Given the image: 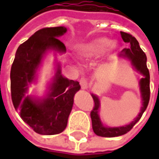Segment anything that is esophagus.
Here are the masks:
<instances>
[{"label": "esophagus", "mask_w": 159, "mask_h": 159, "mask_svg": "<svg viewBox=\"0 0 159 159\" xmlns=\"http://www.w3.org/2000/svg\"><path fill=\"white\" fill-rule=\"evenodd\" d=\"M80 85H81V88L83 89H87L89 86V81L87 78H81L80 79Z\"/></svg>", "instance_id": "obj_1"}]
</instances>
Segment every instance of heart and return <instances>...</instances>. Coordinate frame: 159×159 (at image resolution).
Listing matches in <instances>:
<instances>
[{
  "label": "heart",
  "instance_id": "1",
  "mask_svg": "<svg viewBox=\"0 0 159 159\" xmlns=\"http://www.w3.org/2000/svg\"><path fill=\"white\" fill-rule=\"evenodd\" d=\"M114 47L115 45H113V42L111 40L105 37H100L92 40L82 46L79 48V54L87 58L98 57Z\"/></svg>",
  "mask_w": 159,
  "mask_h": 159
}]
</instances>
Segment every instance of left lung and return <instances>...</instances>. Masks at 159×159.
Listing matches in <instances>:
<instances>
[{"mask_svg":"<svg viewBox=\"0 0 159 159\" xmlns=\"http://www.w3.org/2000/svg\"><path fill=\"white\" fill-rule=\"evenodd\" d=\"M121 36L123 42L129 44V48L123 49L118 54L119 58L129 59L136 71L141 74L143 77L140 80V97H141V107L139 114L133 121L126 125L118 127L105 126L100 117V101L99 97L94 93H91L94 101V107L90 113L92 119V127L95 134L101 137H117L128 133L134 124L140 119V117L147 109L150 100V74L147 66V56L140 48L139 42L132 35L121 31Z\"/></svg>","mask_w":159,"mask_h":159,"instance_id":"left-lung-1","label":"left lung"}]
</instances>
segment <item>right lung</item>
<instances>
[{
	"label": "right lung",
	"instance_id": "1",
	"mask_svg": "<svg viewBox=\"0 0 159 159\" xmlns=\"http://www.w3.org/2000/svg\"><path fill=\"white\" fill-rule=\"evenodd\" d=\"M66 31L64 26L37 30L17 49L11 68V95L14 108L23 121L40 134L52 135L65 130L74 96L81 89L78 82L63 76L60 64L56 59L55 73L45 95L28 94L30 86L37 81V72L48 52L66 53V46L58 38Z\"/></svg>",
	"mask_w": 159,
	"mask_h": 159
}]
</instances>
